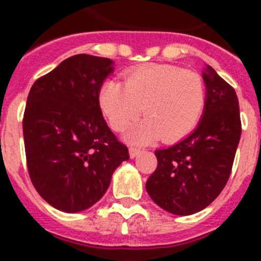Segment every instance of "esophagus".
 Listing matches in <instances>:
<instances>
[{"instance_id":"34e87169","label":"esophagus","mask_w":261,"mask_h":261,"mask_svg":"<svg viewBox=\"0 0 261 261\" xmlns=\"http://www.w3.org/2000/svg\"><path fill=\"white\" fill-rule=\"evenodd\" d=\"M140 153H141V150L137 149V147H130V149H129V155H130V158H136Z\"/></svg>"}]
</instances>
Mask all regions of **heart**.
<instances>
[{
    "label": "heart",
    "mask_w": 261,
    "mask_h": 261,
    "mask_svg": "<svg viewBox=\"0 0 261 261\" xmlns=\"http://www.w3.org/2000/svg\"><path fill=\"white\" fill-rule=\"evenodd\" d=\"M206 102V85L197 71L149 64L128 71L125 85L107 80L99 90V106L120 132L141 115L146 119L128 133L133 142L180 140L197 125Z\"/></svg>",
    "instance_id": "b5f03b06"
}]
</instances>
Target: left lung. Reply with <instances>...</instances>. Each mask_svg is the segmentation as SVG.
I'll list each match as a JSON object with an SVG mask.
<instances>
[{
  "label": "left lung",
  "instance_id": "8db88e82",
  "mask_svg": "<svg viewBox=\"0 0 261 261\" xmlns=\"http://www.w3.org/2000/svg\"><path fill=\"white\" fill-rule=\"evenodd\" d=\"M206 102L197 128L180 142L155 150V171L146 181L154 202L168 213L190 216L208 206L231 174L242 124L235 90L206 65Z\"/></svg>",
  "mask_w": 261,
  "mask_h": 261
}]
</instances>
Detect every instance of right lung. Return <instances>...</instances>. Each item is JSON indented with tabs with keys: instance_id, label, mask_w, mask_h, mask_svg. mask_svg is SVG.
<instances>
[{
	"instance_id": "add662e5",
	"label": "right lung",
	"mask_w": 261,
	"mask_h": 261,
	"mask_svg": "<svg viewBox=\"0 0 261 261\" xmlns=\"http://www.w3.org/2000/svg\"><path fill=\"white\" fill-rule=\"evenodd\" d=\"M114 71L106 57L75 55L35 81L23 115L30 179L39 195L66 213L102 199L128 147L106 123L99 90Z\"/></svg>"
}]
</instances>
